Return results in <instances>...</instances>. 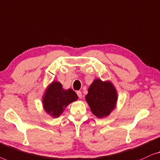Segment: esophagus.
<instances>
[{"label":"esophagus","instance_id":"1","mask_svg":"<svg viewBox=\"0 0 160 160\" xmlns=\"http://www.w3.org/2000/svg\"><path fill=\"white\" fill-rule=\"evenodd\" d=\"M77 94H78V97H79L80 98H82V92L80 91H77Z\"/></svg>","mask_w":160,"mask_h":160}]
</instances>
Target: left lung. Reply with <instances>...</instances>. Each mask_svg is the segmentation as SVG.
Listing matches in <instances>:
<instances>
[{"mask_svg":"<svg viewBox=\"0 0 160 160\" xmlns=\"http://www.w3.org/2000/svg\"><path fill=\"white\" fill-rule=\"evenodd\" d=\"M85 101L96 118H106L115 109L118 91L111 81H102L96 78L88 90Z\"/></svg>","mask_w":160,"mask_h":160,"instance_id":"obj_1","label":"left lung"}]
</instances>
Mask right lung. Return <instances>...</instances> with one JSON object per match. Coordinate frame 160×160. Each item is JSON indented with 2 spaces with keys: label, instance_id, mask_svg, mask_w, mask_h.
<instances>
[{
  "label": "right lung",
  "instance_id": "right-lung-1",
  "mask_svg": "<svg viewBox=\"0 0 160 160\" xmlns=\"http://www.w3.org/2000/svg\"><path fill=\"white\" fill-rule=\"evenodd\" d=\"M78 99L77 93L72 89L64 90L62 83L53 81L47 86L42 97L45 112L53 118H57L69 103Z\"/></svg>",
  "mask_w": 160,
  "mask_h": 160
}]
</instances>
